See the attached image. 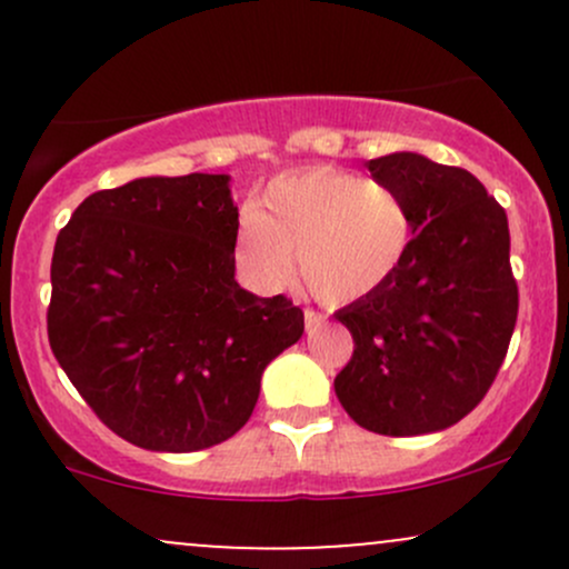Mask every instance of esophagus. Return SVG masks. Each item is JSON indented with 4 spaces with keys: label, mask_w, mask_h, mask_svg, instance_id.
Here are the masks:
<instances>
[{
    "label": "esophagus",
    "mask_w": 569,
    "mask_h": 569,
    "mask_svg": "<svg viewBox=\"0 0 569 569\" xmlns=\"http://www.w3.org/2000/svg\"><path fill=\"white\" fill-rule=\"evenodd\" d=\"M323 323H326L323 312L310 310V307H307V310H305V329H307V331H316V329H321Z\"/></svg>",
    "instance_id": "esophagus-1"
}]
</instances>
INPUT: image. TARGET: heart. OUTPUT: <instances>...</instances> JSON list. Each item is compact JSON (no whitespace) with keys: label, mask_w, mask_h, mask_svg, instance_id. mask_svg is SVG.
I'll return each mask as SVG.
<instances>
[{"label":"heart","mask_w":569,"mask_h":569,"mask_svg":"<svg viewBox=\"0 0 569 569\" xmlns=\"http://www.w3.org/2000/svg\"><path fill=\"white\" fill-rule=\"evenodd\" d=\"M411 217L401 194L335 166L280 173L238 227V262L278 289L299 272L318 297L350 302L388 283L409 251Z\"/></svg>","instance_id":"b5f03b06"}]
</instances>
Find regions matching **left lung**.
I'll return each mask as SVG.
<instances>
[{"instance_id":"1","label":"left lung","mask_w":569,"mask_h":569,"mask_svg":"<svg viewBox=\"0 0 569 569\" xmlns=\"http://www.w3.org/2000/svg\"><path fill=\"white\" fill-rule=\"evenodd\" d=\"M367 168L407 202L415 238L388 283L335 312L356 342L335 390L361 428L433 433L479 407L508 352L519 312L508 217L466 168L415 152Z\"/></svg>"}]
</instances>
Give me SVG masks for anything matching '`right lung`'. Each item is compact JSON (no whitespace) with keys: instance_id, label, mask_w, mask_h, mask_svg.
I'll return each mask as SVG.
<instances>
[{"instance_id":"1","label":"right lung","mask_w":569,"mask_h":569,"mask_svg":"<svg viewBox=\"0 0 569 569\" xmlns=\"http://www.w3.org/2000/svg\"><path fill=\"white\" fill-rule=\"evenodd\" d=\"M227 173L147 176L84 198L50 264L53 356L98 420L152 452H198L251 417L272 358L305 331L283 293L234 280Z\"/></svg>"}]
</instances>
